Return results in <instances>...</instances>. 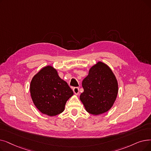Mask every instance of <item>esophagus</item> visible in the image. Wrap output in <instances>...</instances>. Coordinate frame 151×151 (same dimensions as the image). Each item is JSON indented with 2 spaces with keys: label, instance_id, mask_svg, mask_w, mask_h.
<instances>
[{
  "label": "esophagus",
  "instance_id": "esophagus-1",
  "mask_svg": "<svg viewBox=\"0 0 151 151\" xmlns=\"http://www.w3.org/2000/svg\"><path fill=\"white\" fill-rule=\"evenodd\" d=\"M73 91L74 92V93L75 94H78L80 93V90H79V88L78 87H75L73 89Z\"/></svg>",
  "mask_w": 151,
  "mask_h": 151
}]
</instances>
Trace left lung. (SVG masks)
<instances>
[{"label":"left lung","mask_w":151,"mask_h":151,"mask_svg":"<svg viewBox=\"0 0 151 151\" xmlns=\"http://www.w3.org/2000/svg\"><path fill=\"white\" fill-rule=\"evenodd\" d=\"M82 86L84 92L80 98L88 112L99 115L112 107L118 94V83L107 65L99 62L92 67Z\"/></svg>","instance_id":"8db88e82"}]
</instances>
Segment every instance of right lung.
<instances>
[{"label":"right lung","instance_id":"right-lung-1","mask_svg":"<svg viewBox=\"0 0 151 151\" xmlns=\"http://www.w3.org/2000/svg\"><path fill=\"white\" fill-rule=\"evenodd\" d=\"M30 93L37 109L49 116L63 112L65 104L73 95L67 82L61 79L51 66L43 68L32 78Z\"/></svg>","mask_w":151,"mask_h":151}]
</instances>
